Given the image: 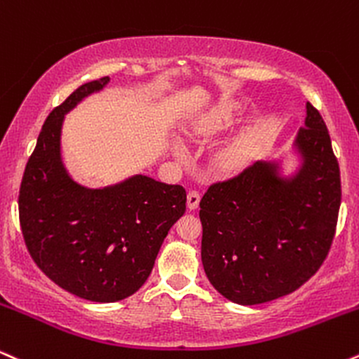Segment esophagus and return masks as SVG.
<instances>
[{
	"mask_svg": "<svg viewBox=\"0 0 359 359\" xmlns=\"http://www.w3.org/2000/svg\"><path fill=\"white\" fill-rule=\"evenodd\" d=\"M188 210H196L198 205H200V193L198 191H189L188 200H187Z\"/></svg>",
	"mask_w": 359,
	"mask_h": 359,
	"instance_id": "1",
	"label": "esophagus"
}]
</instances>
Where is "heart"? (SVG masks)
<instances>
[{
    "mask_svg": "<svg viewBox=\"0 0 359 359\" xmlns=\"http://www.w3.org/2000/svg\"><path fill=\"white\" fill-rule=\"evenodd\" d=\"M240 111H242V105L238 102L215 105L213 109H210L205 114L203 119L198 122L195 134H210L229 128L237 119ZM260 139H262V130H260L259 126H248V128L242 129L230 141H226L225 146L218 151V166L223 168V170H235V168H238L257 149V146L260 144ZM171 151L172 156L180 159V161H184L188 158L187 146L181 141L172 142Z\"/></svg>",
    "mask_w": 359,
    "mask_h": 359,
    "instance_id": "obj_1",
    "label": "heart"
}]
</instances>
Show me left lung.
<instances>
[{
    "mask_svg": "<svg viewBox=\"0 0 359 359\" xmlns=\"http://www.w3.org/2000/svg\"><path fill=\"white\" fill-rule=\"evenodd\" d=\"M287 161H297L290 170ZM339 205L338 159L321 114L307 102L290 158L255 161L201 198V262L210 284L240 306L294 292L326 259Z\"/></svg>",
    "mask_w": 359,
    "mask_h": 359,
    "instance_id": "8db88e82",
    "label": "left lung"
}]
</instances>
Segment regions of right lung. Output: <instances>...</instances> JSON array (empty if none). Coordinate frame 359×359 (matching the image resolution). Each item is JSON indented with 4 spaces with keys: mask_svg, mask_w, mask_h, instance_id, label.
Wrapping results in <instances>:
<instances>
[{
    "mask_svg": "<svg viewBox=\"0 0 359 359\" xmlns=\"http://www.w3.org/2000/svg\"><path fill=\"white\" fill-rule=\"evenodd\" d=\"M109 77L83 83L46 117L20 188V223L38 267L74 296L117 302L142 287L168 231L187 210V191L146 175L88 188L62 158L65 116L104 90Z\"/></svg>",
    "mask_w": 359,
    "mask_h": 359,
    "instance_id": "obj_1",
    "label": "right lung"
}]
</instances>
